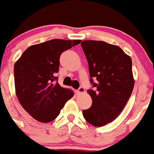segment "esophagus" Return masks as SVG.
I'll return each mask as SVG.
<instances>
[{
    "instance_id": "1",
    "label": "esophagus",
    "mask_w": 154,
    "mask_h": 154,
    "mask_svg": "<svg viewBox=\"0 0 154 154\" xmlns=\"http://www.w3.org/2000/svg\"><path fill=\"white\" fill-rule=\"evenodd\" d=\"M77 94H83V93H85V89L83 88V87H79V88L77 90Z\"/></svg>"
}]
</instances>
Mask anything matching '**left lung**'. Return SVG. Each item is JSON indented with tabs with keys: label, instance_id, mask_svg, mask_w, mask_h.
<instances>
[{
	"label": "left lung",
	"instance_id": "8db88e82",
	"mask_svg": "<svg viewBox=\"0 0 154 154\" xmlns=\"http://www.w3.org/2000/svg\"><path fill=\"white\" fill-rule=\"evenodd\" d=\"M89 64L94 91H87L92 105L83 110L85 120L91 125L102 127L113 121L130 98L134 89L132 61L121 48L102 41L86 40L81 43Z\"/></svg>",
	"mask_w": 154,
	"mask_h": 154
}]
</instances>
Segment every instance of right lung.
Wrapping results in <instances>:
<instances>
[{"mask_svg":"<svg viewBox=\"0 0 154 154\" xmlns=\"http://www.w3.org/2000/svg\"><path fill=\"white\" fill-rule=\"evenodd\" d=\"M81 40L53 39L31 45L14 65L16 94L22 107L34 120L49 123L59 116L65 103L74 96L56 80L60 57Z\"/></svg>","mask_w":154,"mask_h":154,"instance_id":"1","label":"right lung"}]
</instances>
